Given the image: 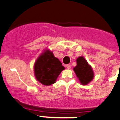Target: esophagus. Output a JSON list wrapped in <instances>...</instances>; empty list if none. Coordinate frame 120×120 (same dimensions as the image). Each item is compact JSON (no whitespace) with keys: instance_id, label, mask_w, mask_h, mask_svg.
I'll use <instances>...</instances> for the list:
<instances>
[{"instance_id":"obj_1","label":"esophagus","mask_w":120,"mask_h":120,"mask_svg":"<svg viewBox=\"0 0 120 120\" xmlns=\"http://www.w3.org/2000/svg\"><path fill=\"white\" fill-rule=\"evenodd\" d=\"M66 67H67L68 69H70L71 68V65L70 64H68L67 65V66H66Z\"/></svg>"}]
</instances>
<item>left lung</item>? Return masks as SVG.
I'll use <instances>...</instances> for the list:
<instances>
[{"instance_id": "obj_1", "label": "left lung", "mask_w": 120, "mask_h": 120, "mask_svg": "<svg viewBox=\"0 0 120 120\" xmlns=\"http://www.w3.org/2000/svg\"><path fill=\"white\" fill-rule=\"evenodd\" d=\"M76 67L74 71L82 85H87L94 78V72L91 66L82 56L76 59Z\"/></svg>"}]
</instances>
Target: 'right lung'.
Instances as JSON below:
<instances>
[{"instance_id": "add662e5", "label": "right lung", "mask_w": 120, "mask_h": 120, "mask_svg": "<svg viewBox=\"0 0 120 120\" xmlns=\"http://www.w3.org/2000/svg\"><path fill=\"white\" fill-rule=\"evenodd\" d=\"M64 69L59 59L49 50L45 51L38 58L34 65L36 79L47 86L55 83L58 76Z\"/></svg>"}]
</instances>
